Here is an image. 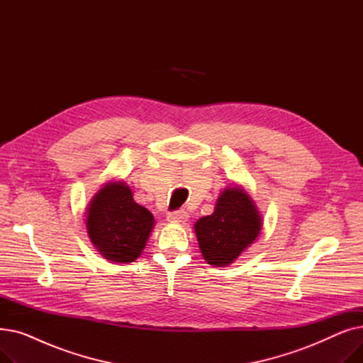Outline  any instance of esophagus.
<instances>
[{"label": "esophagus", "mask_w": 363, "mask_h": 363, "mask_svg": "<svg viewBox=\"0 0 363 363\" xmlns=\"http://www.w3.org/2000/svg\"><path fill=\"white\" fill-rule=\"evenodd\" d=\"M167 220L175 222V223H184L188 220V213L185 211H177V212L167 213Z\"/></svg>", "instance_id": "1"}]
</instances>
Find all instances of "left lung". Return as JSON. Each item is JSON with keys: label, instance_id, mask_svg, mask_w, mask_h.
<instances>
[{"label": "left lung", "instance_id": "left-lung-1", "mask_svg": "<svg viewBox=\"0 0 363 363\" xmlns=\"http://www.w3.org/2000/svg\"><path fill=\"white\" fill-rule=\"evenodd\" d=\"M262 230V216L252 197L233 185L220 193L215 212L200 218L194 231L201 256L208 264H231Z\"/></svg>", "mask_w": 363, "mask_h": 363}]
</instances>
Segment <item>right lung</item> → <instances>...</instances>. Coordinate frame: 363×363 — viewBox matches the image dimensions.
Returning <instances> with one entry per match:
<instances>
[{
    "instance_id": "1",
    "label": "right lung",
    "mask_w": 363,
    "mask_h": 363,
    "mask_svg": "<svg viewBox=\"0 0 363 363\" xmlns=\"http://www.w3.org/2000/svg\"><path fill=\"white\" fill-rule=\"evenodd\" d=\"M155 216L135 203L125 182H107L86 211V233L107 260L129 263L144 250Z\"/></svg>"
}]
</instances>
